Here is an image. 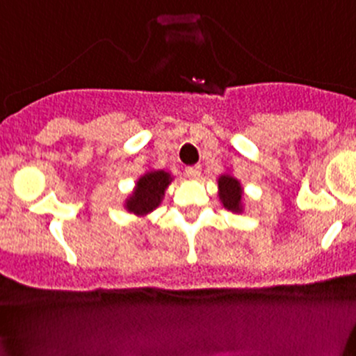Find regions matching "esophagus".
<instances>
[{"label": "esophagus", "mask_w": 356, "mask_h": 356, "mask_svg": "<svg viewBox=\"0 0 356 356\" xmlns=\"http://www.w3.org/2000/svg\"><path fill=\"white\" fill-rule=\"evenodd\" d=\"M186 177H188L190 179H197L200 177V173H202V166L200 165H195V166H188L185 170Z\"/></svg>", "instance_id": "34e87169"}]
</instances>
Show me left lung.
<instances>
[{
	"mask_svg": "<svg viewBox=\"0 0 356 356\" xmlns=\"http://www.w3.org/2000/svg\"><path fill=\"white\" fill-rule=\"evenodd\" d=\"M218 197H220L222 205L227 210L241 213L242 211V186L237 178L232 175H222L218 178Z\"/></svg>",
	"mask_w": 356,
	"mask_h": 356,
	"instance_id": "1",
	"label": "left lung"
}]
</instances>
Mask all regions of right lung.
<instances>
[{
	"label": "right lung",
	"mask_w": 356,
	"mask_h": 356,
	"mask_svg": "<svg viewBox=\"0 0 356 356\" xmlns=\"http://www.w3.org/2000/svg\"><path fill=\"white\" fill-rule=\"evenodd\" d=\"M171 183V175L163 170L147 171L136 181V188L129 198L126 200L124 207L127 211L145 217L151 213L161 203L168 185Z\"/></svg>",
	"instance_id": "right-lung-1"
}]
</instances>
